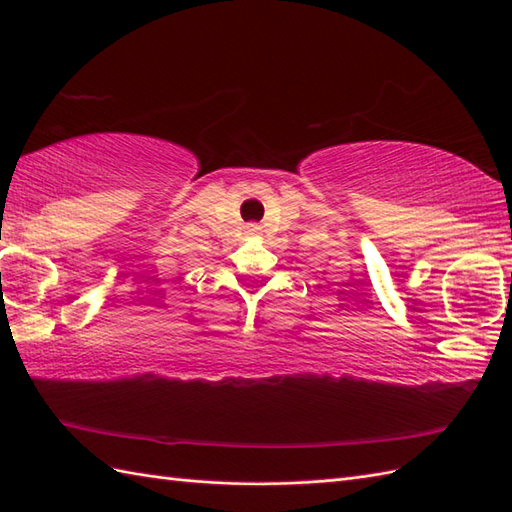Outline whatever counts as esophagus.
<instances>
[{"label":"esophagus","instance_id":"esophagus-1","mask_svg":"<svg viewBox=\"0 0 512 512\" xmlns=\"http://www.w3.org/2000/svg\"><path fill=\"white\" fill-rule=\"evenodd\" d=\"M257 231H259V228H257L255 224H250V226H248V233H250V235H253V233H257Z\"/></svg>","mask_w":512,"mask_h":512}]
</instances>
